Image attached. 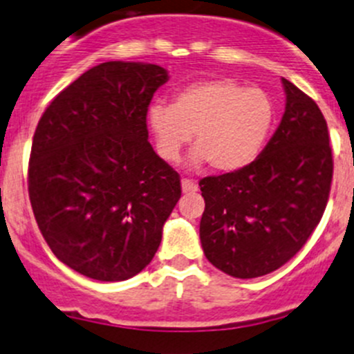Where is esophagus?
Masks as SVG:
<instances>
[{
    "label": "esophagus",
    "mask_w": 354,
    "mask_h": 354,
    "mask_svg": "<svg viewBox=\"0 0 354 354\" xmlns=\"http://www.w3.org/2000/svg\"><path fill=\"white\" fill-rule=\"evenodd\" d=\"M181 190H183L185 194H194V192L198 190V187H197V183H195V181L183 178V180H181Z\"/></svg>",
    "instance_id": "1"
}]
</instances>
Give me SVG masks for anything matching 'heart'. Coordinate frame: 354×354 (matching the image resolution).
I'll return each mask as SVG.
<instances>
[{
    "label": "heart",
    "mask_w": 354,
    "mask_h": 354,
    "mask_svg": "<svg viewBox=\"0 0 354 354\" xmlns=\"http://www.w3.org/2000/svg\"><path fill=\"white\" fill-rule=\"evenodd\" d=\"M147 122L159 156L180 157L195 133L194 166L209 162L219 173L249 166L263 149L273 122V104L264 91L243 88L232 79H209L187 86L171 107L152 105Z\"/></svg>",
    "instance_id": "heart-1"
}]
</instances>
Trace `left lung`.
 Returning a JSON list of instances; mask_svg holds the SVG:
<instances>
[{"mask_svg": "<svg viewBox=\"0 0 354 354\" xmlns=\"http://www.w3.org/2000/svg\"><path fill=\"white\" fill-rule=\"evenodd\" d=\"M286 112L256 160L198 181L205 201L201 242L216 268L235 279L268 275L292 259L320 223L334 160L324 114L282 79Z\"/></svg>", "mask_w": 354, "mask_h": 354, "instance_id": "left-lung-1", "label": "left lung"}]
</instances>
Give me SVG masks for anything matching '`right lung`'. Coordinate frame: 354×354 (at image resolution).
<instances>
[{
  "label": "right lung",
  "mask_w": 354,
  "mask_h": 354,
  "mask_svg": "<svg viewBox=\"0 0 354 354\" xmlns=\"http://www.w3.org/2000/svg\"><path fill=\"white\" fill-rule=\"evenodd\" d=\"M166 68L105 62L53 98L37 122L29 198L51 252L74 272L122 282L156 256L180 174L149 142L147 112Z\"/></svg>",
  "instance_id": "1"
}]
</instances>
